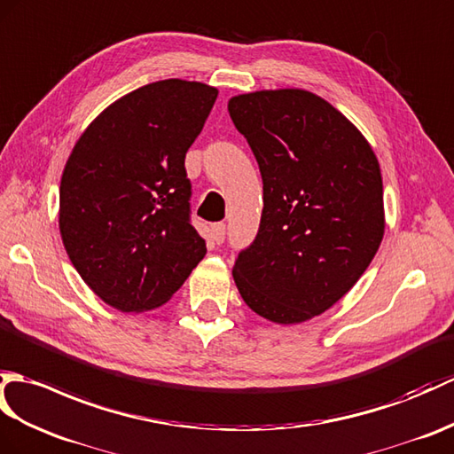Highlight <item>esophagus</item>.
I'll return each instance as SVG.
<instances>
[{"label":"esophagus","mask_w":454,"mask_h":454,"mask_svg":"<svg viewBox=\"0 0 454 454\" xmlns=\"http://www.w3.org/2000/svg\"><path fill=\"white\" fill-rule=\"evenodd\" d=\"M210 234H213V239L216 241V244H223L224 238H226V224L224 223L215 224L213 230H210Z\"/></svg>","instance_id":"1"}]
</instances>
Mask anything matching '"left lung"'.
<instances>
[{
    "mask_svg": "<svg viewBox=\"0 0 454 454\" xmlns=\"http://www.w3.org/2000/svg\"><path fill=\"white\" fill-rule=\"evenodd\" d=\"M228 112L262 177L257 236L231 275L261 317L308 321L360 280L381 244L379 162L365 137L313 92L239 94Z\"/></svg>",
    "mask_w": 454,
    "mask_h": 454,
    "instance_id": "8db88e82",
    "label": "left lung"
}]
</instances>
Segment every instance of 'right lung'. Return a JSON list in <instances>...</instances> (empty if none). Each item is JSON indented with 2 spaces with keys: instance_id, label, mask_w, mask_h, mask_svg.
<instances>
[{
  "instance_id": "1",
  "label": "right lung",
  "mask_w": 454,
  "mask_h": 454,
  "mask_svg": "<svg viewBox=\"0 0 454 454\" xmlns=\"http://www.w3.org/2000/svg\"><path fill=\"white\" fill-rule=\"evenodd\" d=\"M218 90L166 79L115 100L81 135L59 185V231L90 290L125 313L170 300L205 257L185 153Z\"/></svg>"
}]
</instances>
